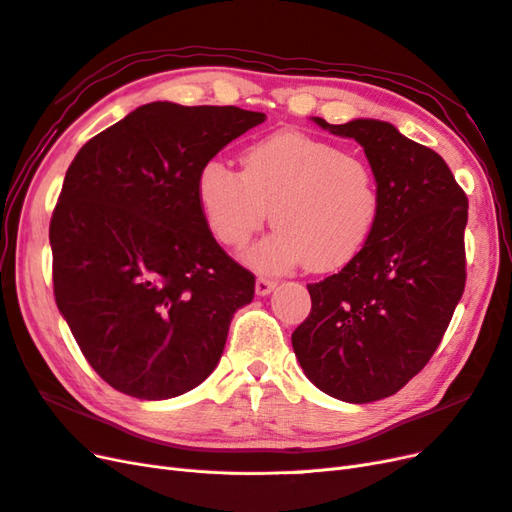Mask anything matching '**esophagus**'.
<instances>
[{
	"instance_id": "1",
	"label": "esophagus",
	"mask_w": 512,
	"mask_h": 512,
	"mask_svg": "<svg viewBox=\"0 0 512 512\" xmlns=\"http://www.w3.org/2000/svg\"><path fill=\"white\" fill-rule=\"evenodd\" d=\"M275 286H277L275 280H269V277H258V280H256V294L265 297V294H269Z\"/></svg>"
}]
</instances>
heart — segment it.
<instances>
[{"mask_svg":"<svg viewBox=\"0 0 512 512\" xmlns=\"http://www.w3.org/2000/svg\"><path fill=\"white\" fill-rule=\"evenodd\" d=\"M196 198L213 237L239 247L265 222L277 230L250 262L284 271L307 262L324 273L361 254L380 215L371 164L339 145L301 132H280L243 153V173L211 158L196 175Z\"/></svg>","mask_w":512,"mask_h":512,"instance_id":"heart-1","label":"heart"}]
</instances>
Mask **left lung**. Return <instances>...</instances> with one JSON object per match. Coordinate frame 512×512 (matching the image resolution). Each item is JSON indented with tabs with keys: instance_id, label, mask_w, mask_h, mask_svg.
Listing matches in <instances>:
<instances>
[{
	"instance_id": "1",
	"label": "left lung",
	"mask_w": 512,
	"mask_h": 512,
	"mask_svg": "<svg viewBox=\"0 0 512 512\" xmlns=\"http://www.w3.org/2000/svg\"><path fill=\"white\" fill-rule=\"evenodd\" d=\"M314 121L363 147L380 215L359 256L307 284L312 312L292 348L320 391L369 404L404 389L442 342L466 288L468 196L436 151L391 123Z\"/></svg>"
}]
</instances>
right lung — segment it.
<instances>
[{"instance_id":"1","label":"right lung","mask_w":512,"mask_h":512,"mask_svg":"<svg viewBox=\"0 0 512 512\" xmlns=\"http://www.w3.org/2000/svg\"><path fill=\"white\" fill-rule=\"evenodd\" d=\"M265 119L237 106L151 102L72 160L49 228L53 292L113 389L170 399L218 365L256 277L213 239L196 175Z\"/></svg>"}]
</instances>
